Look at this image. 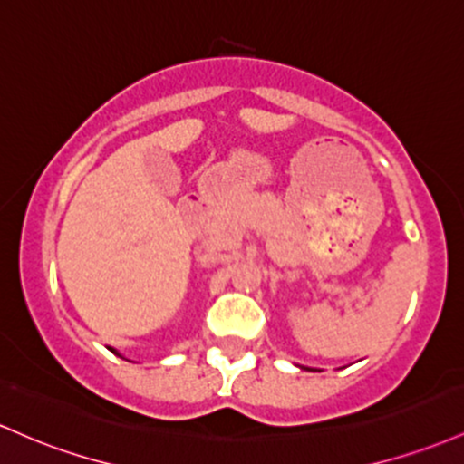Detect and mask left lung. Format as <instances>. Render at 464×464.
Segmentation results:
<instances>
[{
  "label": "left lung",
  "mask_w": 464,
  "mask_h": 464,
  "mask_svg": "<svg viewBox=\"0 0 464 464\" xmlns=\"http://www.w3.org/2000/svg\"><path fill=\"white\" fill-rule=\"evenodd\" d=\"M304 370H313V368H304Z\"/></svg>",
  "instance_id": "obj_1"
}]
</instances>
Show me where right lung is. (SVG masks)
<instances>
[{"instance_id":"right-lung-1","label":"right lung","mask_w":464,"mask_h":464,"mask_svg":"<svg viewBox=\"0 0 464 464\" xmlns=\"http://www.w3.org/2000/svg\"><path fill=\"white\" fill-rule=\"evenodd\" d=\"M111 350V353H114V354H119V356H123V354H121V353H116V350L114 348H110Z\"/></svg>"}]
</instances>
